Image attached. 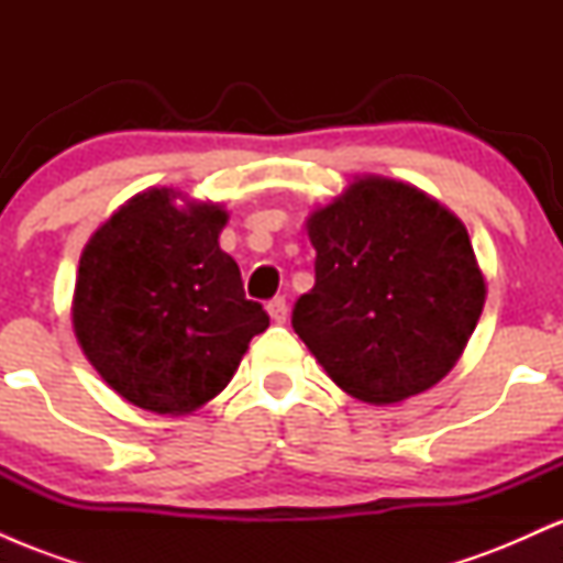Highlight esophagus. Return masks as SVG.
I'll use <instances>...</instances> for the list:
<instances>
[{"instance_id":"1","label":"esophagus","mask_w":563,"mask_h":563,"mask_svg":"<svg viewBox=\"0 0 563 563\" xmlns=\"http://www.w3.org/2000/svg\"><path fill=\"white\" fill-rule=\"evenodd\" d=\"M267 312H269V318H273L275 322H286V318H288V303H286V299H283V296H275V299L267 303Z\"/></svg>"}]
</instances>
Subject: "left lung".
<instances>
[{
    "label": "left lung",
    "instance_id": "left-lung-1",
    "mask_svg": "<svg viewBox=\"0 0 563 563\" xmlns=\"http://www.w3.org/2000/svg\"><path fill=\"white\" fill-rule=\"evenodd\" d=\"M307 230L314 286L296 299L290 325L328 376L373 405L448 376L487 294L461 219L418 187L365 177Z\"/></svg>",
    "mask_w": 563,
    "mask_h": 563
}]
</instances>
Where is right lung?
<instances>
[{"label": "right lung", "instance_id": "1", "mask_svg": "<svg viewBox=\"0 0 563 563\" xmlns=\"http://www.w3.org/2000/svg\"><path fill=\"white\" fill-rule=\"evenodd\" d=\"M172 200V190L140 192L95 232L76 277L74 331L121 397L185 416L230 384L269 314L245 299L241 269L219 249L228 214Z\"/></svg>", "mask_w": 563, "mask_h": 563}]
</instances>
